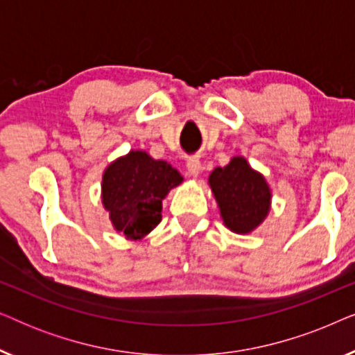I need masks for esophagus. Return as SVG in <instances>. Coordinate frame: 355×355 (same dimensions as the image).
I'll return each instance as SVG.
<instances>
[{
	"label": "esophagus",
	"instance_id": "34e87169",
	"mask_svg": "<svg viewBox=\"0 0 355 355\" xmlns=\"http://www.w3.org/2000/svg\"><path fill=\"white\" fill-rule=\"evenodd\" d=\"M186 168H187V173L191 174V176L197 178L198 174L202 173V163L198 158H189L187 163H186Z\"/></svg>",
	"mask_w": 355,
	"mask_h": 355
}]
</instances>
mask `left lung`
<instances>
[{
  "label": "left lung",
  "mask_w": 355,
  "mask_h": 355,
  "mask_svg": "<svg viewBox=\"0 0 355 355\" xmlns=\"http://www.w3.org/2000/svg\"><path fill=\"white\" fill-rule=\"evenodd\" d=\"M208 186L220 208L223 225L234 234H250L271 210L270 184L241 155L232 157L225 168L213 169Z\"/></svg>",
  "instance_id": "left-lung-1"
}]
</instances>
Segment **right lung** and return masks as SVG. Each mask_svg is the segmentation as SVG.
<instances>
[{"label":"right lung","mask_w":355,"mask_h":355,"mask_svg":"<svg viewBox=\"0 0 355 355\" xmlns=\"http://www.w3.org/2000/svg\"><path fill=\"white\" fill-rule=\"evenodd\" d=\"M184 182L176 168L145 150H130L113 159L101 176V203L116 232L140 241L162 221L163 200Z\"/></svg>","instance_id":"obj_1"}]
</instances>
